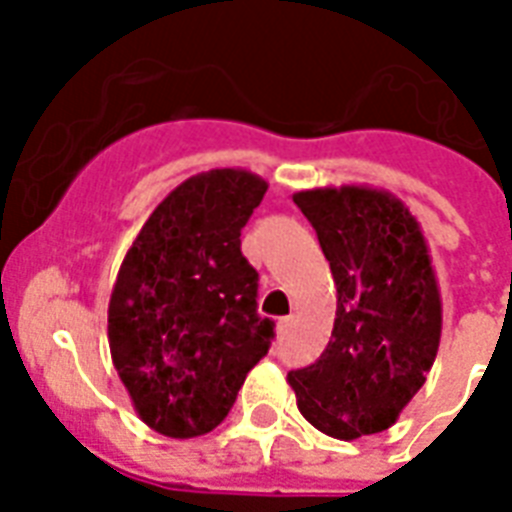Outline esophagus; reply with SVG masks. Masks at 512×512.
Returning a JSON list of instances; mask_svg holds the SVG:
<instances>
[{
    "label": "esophagus",
    "mask_w": 512,
    "mask_h": 512,
    "mask_svg": "<svg viewBox=\"0 0 512 512\" xmlns=\"http://www.w3.org/2000/svg\"><path fill=\"white\" fill-rule=\"evenodd\" d=\"M292 316H287V319H279V335H287L289 329H292Z\"/></svg>",
    "instance_id": "obj_1"
}]
</instances>
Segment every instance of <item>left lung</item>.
I'll return each mask as SVG.
<instances>
[{"label":"left lung","instance_id":"8db88e82","mask_svg":"<svg viewBox=\"0 0 512 512\" xmlns=\"http://www.w3.org/2000/svg\"><path fill=\"white\" fill-rule=\"evenodd\" d=\"M337 284L332 340L289 372L313 428L353 441L388 430L436 361L441 295L412 212L364 185L295 193Z\"/></svg>","mask_w":512,"mask_h":512}]
</instances>
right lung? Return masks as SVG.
Here are the masks:
<instances>
[{
	"label": "right lung",
	"mask_w": 512,
	"mask_h": 512,
	"mask_svg": "<svg viewBox=\"0 0 512 512\" xmlns=\"http://www.w3.org/2000/svg\"><path fill=\"white\" fill-rule=\"evenodd\" d=\"M268 183L247 170L188 177L132 241L108 303L111 358L140 420L170 438L204 436L228 417L268 353L257 271L241 228Z\"/></svg>",
	"instance_id": "right-lung-1"
}]
</instances>
